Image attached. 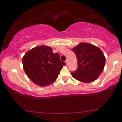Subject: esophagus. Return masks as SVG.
Here are the masks:
<instances>
[{
  "mask_svg": "<svg viewBox=\"0 0 122 122\" xmlns=\"http://www.w3.org/2000/svg\"><path fill=\"white\" fill-rule=\"evenodd\" d=\"M65 63H66V65H67V64H68V61H67V60H66Z\"/></svg>",
  "mask_w": 122,
  "mask_h": 122,
  "instance_id": "34e87169",
  "label": "esophagus"
}]
</instances>
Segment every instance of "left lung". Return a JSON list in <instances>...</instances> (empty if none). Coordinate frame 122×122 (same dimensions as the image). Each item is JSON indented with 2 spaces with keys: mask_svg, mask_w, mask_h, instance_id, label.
Masks as SVG:
<instances>
[{
  "mask_svg": "<svg viewBox=\"0 0 122 122\" xmlns=\"http://www.w3.org/2000/svg\"><path fill=\"white\" fill-rule=\"evenodd\" d=\"M77 60V69L71 72L79 81L90 83L98 79L103 71L105 57L101 50L90 43L82 42L72 48Z\"/></svg>",
  "mask_w": 122,
  "mask_h": 122,
  "instance_id": "8db88e82",
  "label": "left lung"
}]
</instances>
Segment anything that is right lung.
Listing matches in <instances>:
<instances>
[{
  "label": "right lung",
  "mask_w": 122,
  "mask_h": 122,
  "mask_svg": "<svg viewBox=\"0 0 122 122\" xmlns=\"http://www.w3.org/2000/svg\"><path fill=\"white\" fill-rule=\"evenodd\" d=\"M23 67L29 79L36 85L46 86L52 84L62 66L58 53H53L49 46H38L29 50L22 59Z\"/></svg>",
  "instance_id": "add662e5"
}]
</instances>
